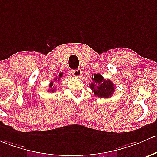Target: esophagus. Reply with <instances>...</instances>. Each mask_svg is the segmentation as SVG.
I'll return each mask as SVG.
<instances>
[{
	"label": "esophagus",
	"mask_w": 157,
	"mask_h": 157,
	"mask_svg": "<svg viewBox=\"0 0 157 157\" xmlns=\"http://www.w3.org/2000/svg\"><path fill=\"white\" fill-rule=\"evenodd\" d=\"M81 69L80 68H77V69H75V70H73L71 71V74L72 75L74 76V77H80V75H81Z\"/></svg>",
	"instance_id": "obj_1"
}]
</instances>
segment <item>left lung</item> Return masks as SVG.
<instances>
[{
	"label": "left lung",
	"instance_id": "obj_1",
	"mask_svg": "<svg viewBox=\"0 0 157 157\" xmlns=\"http://www.w3.org/2000/svg\"><path fill=\"white\" fill-rule=\"evenodd\" d=\"M92 83L89 84L92 92L99 98H108L115 92V85L109 79H104L100 74L92 75Z\"/></svg>",
	"mask_w": 157,
	"mask_h": 157
}]
</instances>
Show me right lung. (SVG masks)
<instances>
[{"instance_id":"right-lung-1","label":"right lung","mask_w":157,"mask_h":157,"mask_svg":"<svg viewBox=\"0 0 157 157\" xmlns=\"http://www.w3.org/2000/svg\"><path fill=\"white\" fill-rule=\"evenodd\" d=\"M63 73H59V78H60V77H63ZM59 78H57V77H56V78H54V80L56 81V80H58L59 81ZM49 87L51 88V89H48V92H55V91H56V89H55V87L53 86V82H51V83H50L49 85Z\"/></svg>"}]
</instances>
